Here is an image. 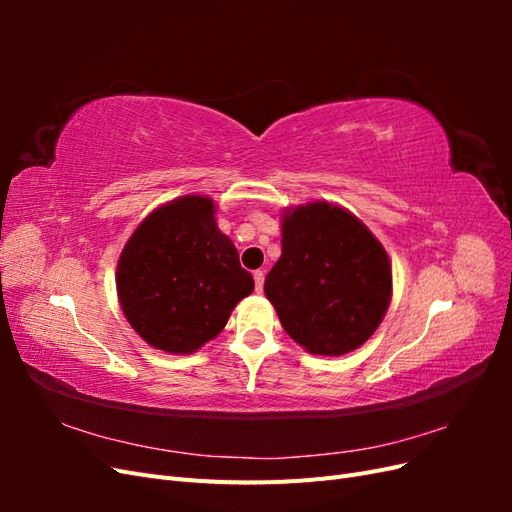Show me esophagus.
Listing matches in <instances>:
<instances>
[{
  "instance_id": "1",
  "label": "esophagus",
  "mask_w": 512,
  "mask_h": 512,
  "mask_svg": "<svg viewBox=\"0 0 512 512\" xmlns=\"http://www.w3.org/2000/svg\"><path fill=\"white\" fill-rule=\"evenodd\" d=\"M254 282H256V292H262V288H265V273L254 271Z\"/></svg>"
}]
</instances>
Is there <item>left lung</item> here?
<instances>
[{
	"label": "left lung",
	"instance_id": "left-lung-1",
	"mask_svg": "<svg viewBox=\"0 0 512 512\" xmlns=\"http://www.w3.org/2000/svg\"><path fill=\"white\" fill-rule=\"evenodd\" d=\"M284 331L307 352L342 356L376 333L393 294L389 254L344 207L314 200L282 215V256L265 280Z\"/></svg>",
	"mask_w": 512,
	"mask_h": 512
}]
</instances>
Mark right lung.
I'll return each instance as SVG.
<instances>
[{"mask_svg":"<svg viewBox=\"0 0 512 512\" xmlns=\"http://www.w3.org/2000/svg\"><path fill=\"white\" fill-rule=\"evenodd\" d=\"M115 282L132 329L168 354H192L218 337L254 290L235 243L215 222L213 200L198 194L170 200L138 224Z\"/></svg>","mask_w":512,"mask_h":512,"instance_id":"obj_1","label":"right lung"}]
</instances>
